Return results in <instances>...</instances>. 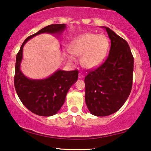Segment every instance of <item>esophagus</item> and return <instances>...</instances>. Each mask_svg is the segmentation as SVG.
<instances>
[{"label":"esophagus","mask_w":151,"mask_h":151,"mask_svg":"<svg viewBox=\"0 0 151 151\" xmlns=\"http://www.w3.org/2000/svg\"><path fill=\"white\" fill-rule=\"evenodd\" d=\"M84 73H83V72H82V71H80L79 72V78H84Z\"/></svg>","instance_id":"34e87169"}]
</instances>
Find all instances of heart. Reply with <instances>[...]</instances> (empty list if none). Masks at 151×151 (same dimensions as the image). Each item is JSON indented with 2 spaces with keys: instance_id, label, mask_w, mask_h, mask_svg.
<instances>
[{
  "instance_id": "b5f03b06",
  "label": "heart",
  "mask_w": 151,
  "mask_h": 151,
  "mask_svg": "<svg viewBox=\"0 0 151 151\" xmlns=\"http://www.w3.org/2000/svg\"><path fill=\"white\" fill-rule=\"evenodd\" d=\"M109 42L106 36L102 34L87 33L74 40L69 57L74 59L73 54L81 55L80 61L86 68H94L100 65L106 57Z\"/></svg>"
}]
</instances>
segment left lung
I'll return each mask as SVG.
<instances>
[{
    "label": "left lung",
    "mask_w": 151,
    "mask_h": 151,
    "mask_svg": "<svg viewBox=\"0 0 151 151\" xmlns=\"http://www.w3.org/2000/svg\"><path fill=\"white\" fill-rule=\"evenodd\" d=\"M111 40L108 57L84 78L85 102L92 115L107 116L119 110L133 85L134 59L124 39L104 27Z\"/></svg>",
    "instance_id": "obj_1"
}]
</instances>
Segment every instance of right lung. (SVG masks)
I'll return each mask as SVG.
<instances>
[{
    "mask_svg": "<svg viewBox=\"0 0 151 151\" xmlns=\"http://www.w3.org/2000/svg\"><path fill=\"white\" fill-rule=\"evenodd\" d=\"M65 28V24H53L45 27L27 37L16 55L14 76L16 91L26 108L40 116L47 117L56 114L65 102L69 88L77 81L78 71L58 70L46 79H29L20 69L23 47L29 40L37 35L43 33L61 34Z\"/></svg>",
    "mask_w": 151,
    "mask_h": 151,
    "instance_id": "add662e5",
    "label": "right lung"
}]
</instances>
